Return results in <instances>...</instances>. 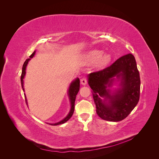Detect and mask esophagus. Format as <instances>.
Returning a JSON list of instances; mask_svg holds the SVG:
<instances>
[{
  "instance_id": "obj_1",
  "label": "esophagus",
  "mask_w": 159,
  "mask_h": 159,
  "mask_svg": "<svg viewBox=\"0 0 159 159\" xmlns=\"http://www.w3.org/2000/svg\"><path fill=\"white\" fill-rule=\"evenodd\" d=\"M80 81H81V84L84 85H86L88 83V80H87V79H86V78H82L81 79Z\"/></svg>"
}]
</instances>
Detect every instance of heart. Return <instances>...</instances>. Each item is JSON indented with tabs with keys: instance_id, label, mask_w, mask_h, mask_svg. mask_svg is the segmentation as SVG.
<instances>
[{
	"instance_id": "heart-1",
	"label": "heart",
	"mask_w": 159,
	"mask_h": 159,
	"mask_svg": "<svg viewBox=\"0 0 159 159\" xmlns=\"http://www.w3.org/2000/svg\"><path fill=\"white\" fill-rule=\"evenodd\" d=\"M103 52L99 50H93L89 52L86 55V60L90 63H94L98 61V65L99 67H104L107 65L111 59L109 54L103 55Z\"/></svg>"
}]
</instances>
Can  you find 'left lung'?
<instances>
[{
  "instance_id": "obj_1",
  "label": "left lung",
  "mask_w": 159,
  "mask_h": 159,
  "mask_svg": "<svg viewBox=\"0 0 159 159\" xmlns=\"http://www.w3.org/2000/svg\"><path fill=\"white\" fill-rule=\"evenodd\" d=\"M116 76L122 80V89L111 95L107 85L110 86ZM88 84L96 106V113L102 119L119 121L125 119L135 107L140 98L141 80L135 58L133 54L121 56L111 65L94 71L88 76ZM110 99L108 105L100 98Z\"/></svg>"
}]
</instances>
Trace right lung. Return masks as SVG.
I'll use <instances>...</instances> for the list:
<instances>
[{
	"label": "right lung",
	"mask_w": 159,
	"mask_h": 159,
	"mask_svg": "<svg viewBox=\"0 0 159 159\" xmlns=\"http://www.w3.org/2000/svg\"><path fill=\"white\" fill-rule=\"evenodd\" d=\"M35 54V52H34L30 56V58H28L25 61V63L23 64L22 66V74H21V77H20V81H21V84H22V88L24 90L23 88V79L25 78V75L26 74V66L28 64V62L30 60V58L34 56ZM80 79L79 78H77L75 81H74L73 82H72L70 86V88H69V96H70V102H71V110H70V112L69 113V114L68 115V116H67L65 119H64L62 121L55 123V124H50L51 125H60V124H63L65 122H66L67 121H68V120L71 118V117L72 116V115L74 113V107H75V98H76V95L78 94V91L80 90ZM25 97V99H26V96Z\"/></svg>",
	"instance_id": "right-lung-1"
}]
</instances>
